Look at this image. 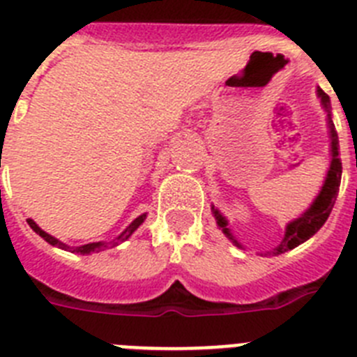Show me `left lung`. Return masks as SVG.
<instances>
[{
  "label": "left lung",
  "instance_id": "obj_1",
  "mask_svg": "<svg viewBox=\"0 0 357 357\" xmlns=\"http://www.w3.org/2000/svg\"><path fill=\"white\" fill-rule=\"evenodd\" d=\"M318 97H320L321 105H324L328 113L327 116H328V129H331V149H333L331 169H328V174L327 178H325V185L321 187L320 196L316 197L314 203L311 204V208L303 213L302 217H298L296 221L287 225L286 235H284V238H282L280 246L273 252L275 255L289 252V250L296 248L298 244L305 243L309 237H312L316 231L320 230L321 226L325 225V221H327L328 213H331V210H333L334 201H336L337 197V192H340V183H342V158H340V154H337L340 153V142H337L336 129H334V123L333 120H331V111H328L331 109V100H328L327 93L320 88H318ZM213 213H215L217 217V225H219V228H222V231H225L231 241H234L230 230L226 228L225 217L217 212V210H213Z\"/></svg>",
  "mask_w": 357,
  "mask_h": 357
}]
</instances>
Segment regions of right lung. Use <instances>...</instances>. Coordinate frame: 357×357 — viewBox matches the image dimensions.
<instances>
[{
	"label": "right lung",
	"instance_id": "right-lung-1",
	"mask_svg": "<svg viewBox=\"0 0 357 357\" xmlns=\"http://www.w3.org/2000/svg\"><path fill=\"white\" fill-rule=\"evenodd\" d=\"M144 219H145V213H144V215L138 217V219H135V221H132L131 225L127 226V230L123 231V234L120 235V237L116 238V241H113V243H109V244H107V243H91V244H84V246H77V248L66 246V244L61 243L59 238L52 237V235H48V234H46V231H43L41 228H39V226H37L36 222L32 221V219H26V222H29L30 228H32V230L36 231V234L41 235V237L45 238L46 243H50V244H52V246L63 248V250H70L71 253H80V255H88V253H91V252H100V250H104V248H107V246H116V244L123 243V241H126V238L131 237L132 231H135L136 228H138V226L142 225V222H144Z\"/></svg>",
	"mask_w": 357,
	"mask_h": 357
}]
</instances>
